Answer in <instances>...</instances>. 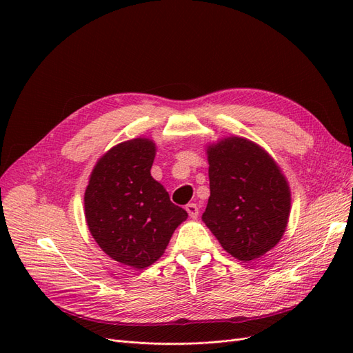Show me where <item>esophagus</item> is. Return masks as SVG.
<instances>
[{"instance_id":"obj_1","label":"esophagus","mask_w":353,"mask_h":353,"mask_svg":"<svg viewBox=\"0 0 353 353\" xmlns=\"http://www.w3.org/2000/svg\"><path fill=\"white\" fill-rule=\"evenodd\" d=\"M185 210L188 212V215L191 218H197L199 216V206L194 205V203H190V205H187Z\"/></svg>"}]
</instances>
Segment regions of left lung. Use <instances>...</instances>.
Wrapping results in <instances>:
<instances>
[{
	"mask_svg": "<svg viewBox=\"0 0 353 353\" xmlns=\"http://www.w3.org/2000/svg\"><path fill=\"white\" fill-rule=\"evenodd\" d=\"M210 197L203 222L223 250L252 262L283 239L292 194L274 157L248 138L231 135L206 145Z\"/></svg>",
	"mask_w": 353,
	"mask_h": 353,
	"instance_id": "1",
	"label": "left lung"
}]
</instances>
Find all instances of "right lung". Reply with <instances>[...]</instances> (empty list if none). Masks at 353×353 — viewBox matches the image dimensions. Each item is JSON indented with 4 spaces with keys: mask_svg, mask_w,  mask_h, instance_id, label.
<instances>
[{
    "mask_svg": "<svg viewBox=\"0 0 353 353\" xmlns=\"http://www.w3.org/2000/svg\"><path fill=\"white\" fill-rule=\"evenodd\" d=\"M154 156L150 138L116 144L97 160L83 196L85 221L100 249L137 270L153 265L188 218L152 176Z\"/></svg>",
    "mask_w": 353,
    "mask_h": 353,
    "instance_id": "obj_1",
    "label": "right lung"
}]
</instances>
